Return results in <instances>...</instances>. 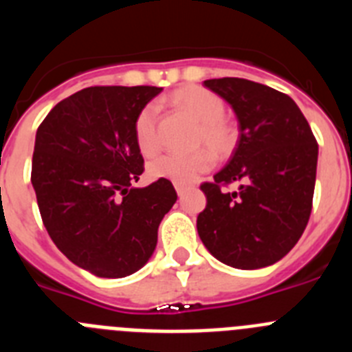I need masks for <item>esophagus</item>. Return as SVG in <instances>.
Instances as JSON below:
<instances>
[{"instance_id": "obj_1", "label": "esophagus", "mask_w": 352, "mask_h": 352, "mask_svg": "<svg viewBox=\"0 0 352 352\" xmlns=\"http://www.w3.org/2000/svg\"><path fill=\"white\" fill-rule=\"evenodd\" d=\"M174 186H176V192H178L179 197H182V195L186 192V186L185 185H179V183H176V185H174Z\"/></svg>"}]
</instances>
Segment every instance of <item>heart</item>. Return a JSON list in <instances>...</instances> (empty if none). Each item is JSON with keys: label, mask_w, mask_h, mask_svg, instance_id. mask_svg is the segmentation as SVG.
Wrapping results in <instances>:
<instances>
[{"label": "heart", "mask_w": 352, "mask_h": 352, "mask_svg": "<svg viewBox=\"0 0 352 352\" xmlns=\"http://www.w3.org/2000/svg\"><path fill=\"white\" fill-rule=\"evenodd\" d=\"M167 102L176 111L197 123L194 135L195 148H210L217 157H226L231 153L238 139V132L231 121L223 116L226 104L217 93L201 86H186L174 91ZM133 135L142 155L151 157L157 153L158 125L155 105H146L141 109L133 123ZM209 152L207 149H197L190 155H160L149 162L148 170L153 178L190 185L213 166V155Z\"/></svg>", "instance_id": "heart-1"}]
</instances>
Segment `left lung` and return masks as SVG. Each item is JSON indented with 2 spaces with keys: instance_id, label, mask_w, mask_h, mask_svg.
<instances>
[{
  "instance_id": "1",
  "label": "left lung",
  "mask_w": 352,
  "mask_h": 352,
  "mask_svg": "<svg viewBox=\"0 0 352 352\" xmlns=\"http://www.w3.org/2000/svg\"><path fill=\"white\" fill-rule=\"evenodd\" d=\"M204 86L234 109L239 141L229 164L201 185L206 208L197 214L199 238L227 266L264 268L280 261L309 223L317 141L285 93L238 77ZM236 181L239 191L221 190Z\"/></svg>"
}]
</instances>
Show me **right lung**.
<instances>
[{"instance_id":"1","label":"right lung","mask_w":352,"mask_h":352,"mask_svg":"<svg viewBox=\"0 0 352 352\" xmlns=\"http://www.w3.org/2000/svg\"><path fill=\"white\" fill-rule=\"evenodd\" d=\"M160 91L84 88L56 104L36 130L31 183L43 226L72 263L96 276L141 270L178 199L169 179L132 186L144 173L133 123Z\"/></svg>"}]
</instances>
